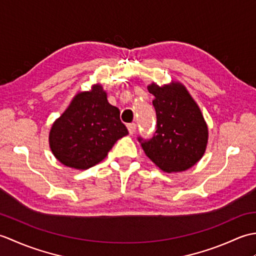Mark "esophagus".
<instances>
[{"label": "esophagus", "instance_id": "esophagus-1", "mask_svg": "<svg viewBox=\"0 0 256 256\" xmlns=\"http://www.w3.org/2000/svg\"><path fill=\"white\" fill-rule=\"evenodd\" d=\"M128 133L133 135L135 133V131H136V124H134V123L128 124Z\"/></svg>", "mask_w": 256, "mask_h": 256}]
</instances>
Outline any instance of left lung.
<instances>
[{"instance_id": "obj_1", "label": "left lung", "mask_w": 256, "mask_h": 256, "mask_svg": "<svg viewBox=\"0 0 256 256\" xmlns=\"http://www.w3.org/2000/svg\"><path fill=\"white\" fill-rule=\"evenodd\" d=\"M148 90L155 96L157 125L150 140L138 138L143 150L162 172L189 170L202 158L208 144V125L200 108L178 81L164 86L152 82Z\"/></svg>"}]
</instances>
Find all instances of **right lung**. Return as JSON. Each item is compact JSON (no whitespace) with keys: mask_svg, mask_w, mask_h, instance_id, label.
Returning <instances> with one entry per match:
<instances>
[{"mask_svg":"<svg viewBox=\"0 0 256 256\" xmlns=\"http://www.w3.org/2000/svg\"><path fill=\"white\" fill-rule=\"evenodd\" d=\"M120 110L108 101L100 84L80 91L52 123L50 146L62 165L84 170L106 158L118 140L128 135Z\"/></svg>","mask_w":256,"mask_h":256,"instance_id":"obj_1","label":"right lung"}]
</instances>
